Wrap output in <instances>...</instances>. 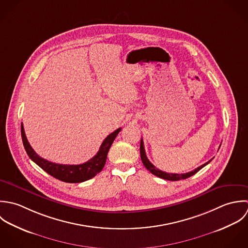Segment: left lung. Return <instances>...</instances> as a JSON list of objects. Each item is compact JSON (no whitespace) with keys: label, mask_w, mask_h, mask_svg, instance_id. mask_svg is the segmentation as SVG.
I'll return each mask as SVG.
<instances>
[{"label":"left lung","mask_w":248,"mask_h":248,"mask_svg":"<svg viewBox=\"0 0 248 248\" xmlns=\"http://www.w3.org/2000/svg\"><path fill=\"white\" fill-rule=\"evenodd\" d=\"M140 154H141V159H142V162L144 164V166L146 167L147 170H149V171L160 177V178H163V179H166V180H170V181H177V180H181V179H186L194 174H196L198 172V170H200L203 167H205L206 165H208L212 159L208 162H206L205 164L201 165L200 167L197 168L196 170L190 171V172H186V173H170V172H165V171H162L160 170H158L154 165H152L150 162H149L148 157H147V154H146V151H145V148H144V142H143V139H141V143H140Z\"/></svg>","instance_id":"8db88e82"}]
</instances>
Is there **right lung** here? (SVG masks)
Instances as JSON below:
<instances>
[{
	"label": "right lung",
	"mask_w": 248,
	"mask_h": 248,
	"mask_svg": "<svg viewBox=\"0 0 248 248\" xmlns=\"http://www.w3.org/2000/svg\"><path fill=\"white\" fill-rule=\"evenodd\" d=\"M121 129L122 128H118L117 130L109 134L102 142L98 153L89 161L80 165H62V164L52 163L40 157L31 147L26 137L23 124H21L22 141L29 157L36 165H38L42 170H44L47 173H49L50 175L58 180H61L67 183L84 182L86 180L93 178L95 175H97L99 172H100V170L103 169L105 165L109 149L112 143L114 142L115 138L121 131Z\"/></svg>",
	"instance_id": "add662e5"
}]
</instances>
